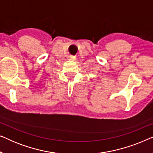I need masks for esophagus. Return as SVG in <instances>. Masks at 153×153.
I'll use <instances>...</instances> for the list:
<instances>
[{
	"label": "esophagus",
	"instance_id": "1",
	"mask_svg": "<svg viewBox=\"0 0 153 153\" xmlns=\"http://www.w3.org/2000/svg\"><path fill=\"white\" fill-rule=\"evenodd\" d=\"M70 58H71V59H72V60H75V56H70Z\"/></svg>",
	"mask_w": 153,
	"mask_h": 153
}]
</instances>
